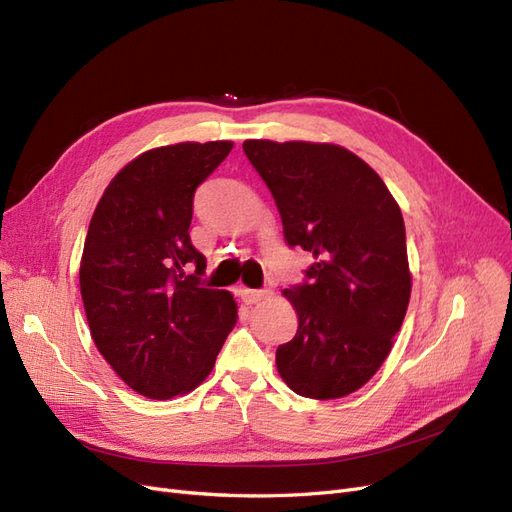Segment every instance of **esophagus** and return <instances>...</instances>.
<instances>
[{
  "label": "esophagus",
  "instance_id": "34e87169",
  "mask_svg": "<svg viewBox=\"0 0 512 512\" xmlns=\"http://www.w3.org/2000/svg\"><path fill=\"white\" fill-rule=\"evenodd\" d=\"M271 296V290H252V288H243L241 290V298L248 305H254V303H260V301H264V298H269Z\"/></svg>",
  "mask_w": 512,
  "mask_h": 512
}]
</instances>
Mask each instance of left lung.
Segmentation results:
<instances>
[{"mask_svg":"<svg viewBox=\"0 0 512 512\" xmlns=\"http://www.w3.org/2000/svg\"><path fill=\"white\" fill-rule=\"evenodd\" d=\"M290 248L313 254L303 284L284 290L298 315L279 345L281 379L305 398H343L373 377L411 298L400 207L379 175L341 146L248 139Z\"/></svg>","mask_w":512,"mask_h":512,"instance_id":"1","label":"left lung"}]
</instances>
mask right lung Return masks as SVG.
<instances>
[{"label": "right lung", "mask_w": 512, "mask_h": 512, "mask_svg": "<svg viewBox=\"0 0 512 512\" xmlns=\"http://www.w3.org/2000/svg\"><path fill=\"white\" fill-rule=\"evenodd\" d=\"M231 150L186 142L144 152L116 173L88 224V328L116 375L146 398L195 390L237 322L231 292L205 288V256L188 235L197 188Z\"/></svg>", "instance_id": "right-lung-1"}]
</instances>
